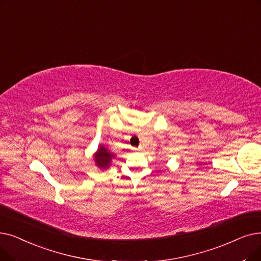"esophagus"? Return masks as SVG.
<instances>
[{
	"label": "esophagus",
	"instance_id": "34e87169",
	"mask_svg": "<svg viewBox=\"0 0 261 261\" xmlns=\"http://www.w3.org/2000/svg\"><path fill=\"white\" fill-rule=\"evenodd\" d=\"M142 148H141V147H138V148H137V147H133V148H132V150H134V151H140Z\"/></svg>",
	"mask_w": 261,
	"mask_h": 261
}]
</instances>
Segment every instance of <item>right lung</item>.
Instances as JSON below:
<instances>
[{
  "label": "right lung",
  "mask_w": 261,
  "mask_h": 261,
  "mask_svg": "<svg viewBox=\"0 0 261 261\" xmlns=\"http://www.w3.org/2000/svg\"><path fill=\"white\" fill-rule=\"evenodd\" d=\"M115 153L112 152L105 145H99L97 151L94 153L95 164L100 169H107L111 166L112 160L115 159Z\"/></svg>",
  "instance_id": "obj_1"
}]
</instances>
